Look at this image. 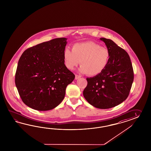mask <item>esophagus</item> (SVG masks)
<instances>
[{"label": "esophagus", "instance_id": "esophagus-1", "mask_svg": "<svg viewBox=\"0 0 151 151\" xmlns=\"http://www.w3.org/2000/svg\"><path fill=\"white\" fill-rule=\"evenodd\" d=\"M81 76L80 75H75V80H78V79H79V78H81Z\"/></svg>", "mask_w": 151, "mask_h": 151}]
</instances>
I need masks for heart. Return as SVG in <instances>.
<instances>
[{
    "label": "heart",
    "mask_w": 151,
    "mask_h": 151,
    "mask_svg": "<svg viewBox=\"0 0 151 151\" xmlns=\"http://www.w3.org/2000/svg\"><path fill=\"white\" fill-rule=\"evenodd\" d=\"M63 57L68 69H75L80 63V73L97 76L102 73L108 65L110 53L108 49L99 44L86 42L73 45V50L66 48Z\"/></svg>",
    "instance_id": "heart-1"
}]
</instances>
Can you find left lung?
<instances>
[{
    "label": "left lung",
    "instance_id": "left-lung-1",
    "mask_svg": "<svg viewBox=\"0 0 151 151\" xmlns=\"http://www.w3.org/2000/svg\"><path fill=\"white\" fill-rule=\"evenodd\" d=\"M110 53L109 64L102 73L87 78L83 94L91 105L99 109L116 106L128 97L134 81V71L127 52L110 39L101 38Z\"/></svg>",
    "mask_w": 151,
    "mask_h": 151
}]
</instances>
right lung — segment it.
Returning <instances> with one entry per match:
<instances>
[{
    "instance_id": "obj_1",
    "label": "right lung",
    "mask_w": 151,
    "mask_h": 151,
    "mask_svg": "<svg viewBox=\"0 0 151 151\" xmlns=\"http://www.w3.org/2000/svg\"><path fill=\"white\" fill-rule=\"evenodd\" d=\"M68 39L58 38L26 49L18 62L15 85L22 101L35 110L46 111L64 99L75 75L64 64Z\"/></svg>"
}]
</instances>
